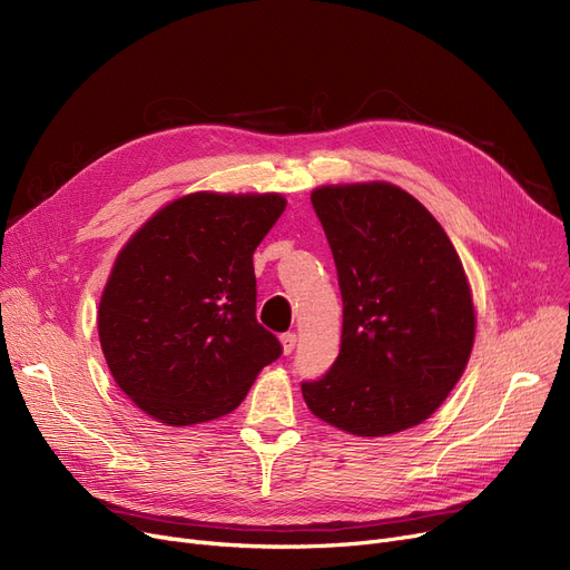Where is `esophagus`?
Listing matches in <instances>:
<instances>
[{"label": "esophagus", "mask_w": 570, "mask_h": 570, "mask_svg": "<svg viewBox=\"0 0 570 570\" xmlns=\"http://www.w3.org/2000/svg\"><path fill=\"white\" fill-rule=\"evenodd\" d=\"M295 344H297V335H295V333H284V335H282V348H284L286 355L293 353Z\"/></svg>", "instance_id": "34e87169"}]
</instances>
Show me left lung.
Returning <instances> with one entry per match:
<instances>
[{
  "label": "left lung",
  "mask_w": 570,
  "mask_h": 570,
  "mask_svg": "<svg viewBox=\"0 0 570 570\" xmlns=\"http://www.w3.org/2000/svg\"><path fill=\"white\" fill-rule=\"evenodd\" d=\"M314 213L344 303L337 361L303 381L309 411L355 436L423 421L460 381L475 337L471 288L441 224L387 183L321 187Z\"/></svg>",
  "instance_id": "left-lung-1"
}]
</instances>
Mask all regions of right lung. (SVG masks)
Listing matches in <instances>:
<instances>
[{
    "label": "right lung",
    "mask_w": 570,
    "mask_h": 570,
    "mask_svg": "<svg viewBox=\"0 0 570 570\" xmlns=\"http://www.w3.org/2000/svg\"><path fill=\"white\" fill-rule=\"evenodd\" d=\"M286 207L279 194L177 198L117 254L99 305L115 383L170 428L239 406L282 355L256 321L254 252Z\"/></svg>",
    "instance_id": "obj_1"
}]
</instances>
